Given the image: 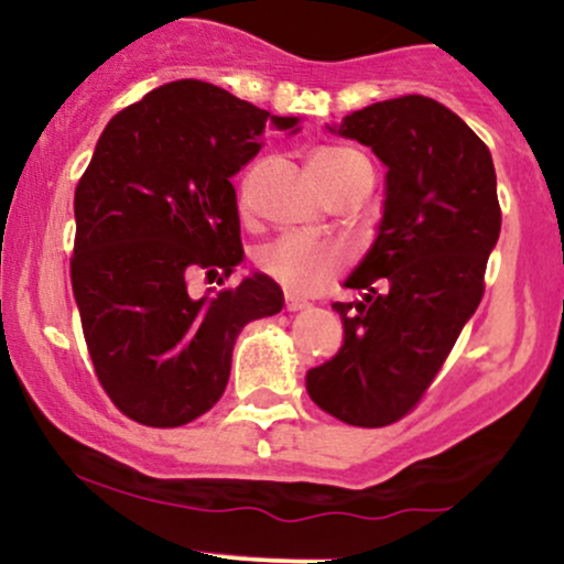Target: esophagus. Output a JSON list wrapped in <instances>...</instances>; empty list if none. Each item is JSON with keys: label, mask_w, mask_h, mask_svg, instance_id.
Returning <instances> with one entry per match:
<instances>
[{"label": "esophagus", "mask_w": 564, "mask_h": 564, "mask_svg": "<svg viewBox=\"0 0 564 564\" xmlns=\"http://www.w3.org/2000/svg\"><path fill=\"white\" fill-rule=\"evenodd\" d=\"M310 307V302L300 294H286V310H304Z\"/></svg>", "instance_id": "34e87169"}]
</instances>
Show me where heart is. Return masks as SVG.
<instances>
[{
	"label": "heart",
	"mask_w": 564,
	"mask_h": 564,
	"mask_svg": "<svg viewBox=\"0 0 564 564\" xmlns=\"http://www.w3.org/2000/svg\"><path fill=\"white\" fill-rule=\"evenodd\" d=\"M360 164H368V161L358 151H349V148H318L310 156V174L323 187L334 183V180L345 177L347 172H352ZM257 262H260L264 273L275 278L283 286L307 291L318 286L326 278H332L345 264V254L336 246L286 236L264 246L260 254H257Z\"/></svg>",
	"instance_id": "1"
}]
</instances>
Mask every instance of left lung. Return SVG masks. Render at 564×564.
I'll return each instance as SVG.
<instances>
[{
	"label": "left lung",
	"instance_id": "1",
	"mask_svg": "<svg viewBox=\"0 0 564 564\" xmlns=\"http://www.w3.org/2000/svg\"><path fill=\"white\" fill-rule=\"evenodd\" d=\"M368 145L384 174L371 249L345 278L360 302H334L339 352L310 368L313 403L352 426H387L432 384L482 300V275L501 232L488 145L443 102L381 100L326 124Z\"/></svg>",
	"mask_w": 564,
	"mask_h": 564
}]
</instances>
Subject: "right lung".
Masks as SVG:
<instances>
[{
  "instance_id": "right-lung-1",
  "label": "right lung",
  "mask_w": 564,
  "mask_h": 564,
  "mask_svg": "<svg viewBox=\"0 0 564 564\" xmlns=\"http://www.w3.org/2000/svg\"><path fill=\"white\" fill-rule=\"evenodd\" d=\"M270 129L294 134L300 119L209 82L161 84L108 121L76 185L70 286L97 379L134 422L183 426L209 411L241 328L281 313L264 273L187 294L198 270L228 278L243 262L230 177Z\"/></svg>"
}]
</instances>
